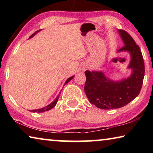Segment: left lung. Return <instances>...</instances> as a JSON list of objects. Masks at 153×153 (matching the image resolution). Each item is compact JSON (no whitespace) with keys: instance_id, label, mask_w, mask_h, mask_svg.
<instances>
[{"instance_id":"left-lung-1","label":"left lung","mask_w":153,"mask_h":153,"mask_svg":"<svg viewBox=\"0 0 153 153\" xmlns=\"http://www.w3.org/2000/svg\"><path fill=\"white\" fill-rule=\"evenodd\" d=\"M124 46L117 51L128 52L131 69L130 76L119 81L108 78L102 71H86L84 91L89 101L102 109H115L124 107L138 97L144 77V63L142 52L131 36L125 30H119Z\"/></svg>"}]
</instances>
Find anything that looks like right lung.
Wrapping results in <instances>:
<instances>
[{"mask_svg":"<svg viewBox=\"0 0 153 153\" xmlns=\"http://www.w3.org/2000/svg\"><path fill=\"white\" fill-rule=\"evenodd\" d=\"M39 31H40V30H38V31H36V32L34 33H33V34L30 36V38H32V37H33V36H34V35L36 34V33H37L38 32H39ZM74 76H71V77H69V78L66 80V82H65V84H67V83H68L69 81H70V80H71L72 79L74 78ZM65 84H64V85H65ZM59 97V95H58L57 97H56V98H55V100H54V101L52 102L51 103V104H49L48 105H47V106H46V107H43V108H38V109L30 110V111H31V112H33V113H35V112H38V113H43V112H45V111H48V110H51V109H52V108H54V107H55V105H56V102H57V101H58Z\"/></svg>","mask_w":153,"mask_h":153,"instance_id":"obj_1","label":"right lung"}]
</instances>
